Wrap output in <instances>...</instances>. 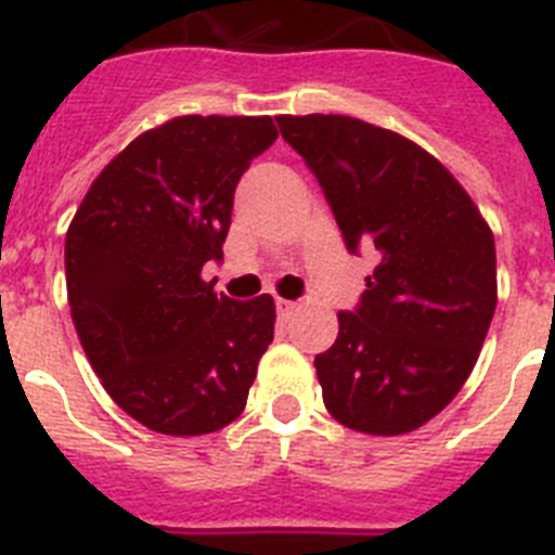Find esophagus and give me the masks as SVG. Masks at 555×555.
<instances>
[{
    "label": "esophagus",
    "mask_w": 555,
    "mask_h": 555,
    "mask_svg": "<svg viewBox=\"0 0 555 555\" xmlns=\"http://www.w3.org/2000/svg\"><path fill=\"white\" fill-rule=\"evenodd\" d=\"M278 313H281V317H292L294 311H297V302H292V299H278Z\"/></svg>",
    "instance_id": "34e87169"
}]
</instances>
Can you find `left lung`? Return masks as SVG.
I'll use <instances>...</instances> for the list:
<instances>
[{"mask_svg":"<svg viewBox=\"0 0 555 555\" xmlns=\"http://www.w3.org/2000/svg\"><path fill=\"white\" fill-rule=\"evenodd\" d=\"M344 242L374 253L358 311L317 354L324 406L363 435L435 418L470 377L498 302L495 238L462 184L413 140L349 115H281Z\"/></svg>","mask_w":555,"mask_h":555,"instance_id":"1","label":"left lung"}]
</instances>
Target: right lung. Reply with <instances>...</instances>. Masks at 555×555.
I'll list each match as a JSON object with an SVG mask.
<instances>
[{
	"instance_id": "right-lung-1",
	"label": "right lung",
	"mask_w": 555,
	"mask_h": 555,
	"mask_svg": "<svg viewBox=\"0 0 555 555\" xmlns=\"http://www.w3.org/2000/svg\"><path fill=\"white\" fill-rule=\"evenodd\" d=\"M274 140L269 115H181L142 131L65 233L81 349L112 401L159 435L236 421L272 344L274 299L236 302L201 272L222 258L238 178Z\"/></svg>"
}]
</instances>
